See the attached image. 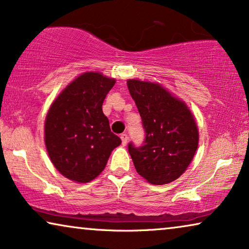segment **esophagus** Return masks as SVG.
I'll use <instances>...</instances> for the list:
<instances>
[{
	"label": "esophagus",
	"mask_w": 249,
	"mask_h": 249,
	"mask_svg": "<svg viewBox=\"0 0 249 249\" xmlns=\"http://www.w3.org/2000/svg\"><path fill=\"white\" fill-rule=\"evenodd\" d=\"M120 138H121L122 145H124V146L127 145V142H128V135H127V133H122V135L120 136Z\"/></svg>",
	"instance_id": "esophagus-1"
}]
</instances>
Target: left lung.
<instances>
[{
  "instance_id": "1",
  "label": "left lung",
  "mask_w": 249,
  "mask_h": 249,
  "mask_svg": "<svg viewBox=\"0 0 249 249\" xmlns=\"http://www.w3.org/2000/svg\"><path fill=\"white\" fill-rule=\"evenodd\" d=\"M145 129L143 145H128L133 165L147 182L163 185L189 167L199 143L196 120L183 101L158 83L128 80Z\"/></svg>"
}]
</instances>
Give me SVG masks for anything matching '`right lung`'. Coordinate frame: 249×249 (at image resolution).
<instances>
[{"label":"right lung","mask_w":249,"mask_h":249,"mask_svg":"<svg viewBox=\"0 0 249 249\" xmlns=\"http://www.w3.org/2000/svg\"><path fill=\"white\" fill-rule=\"evenodd\" d=\"M116 80L88 71L67 85L47 113L45 143L60 174L89 183L101 174L121 139L111 132L102 104Z\"/></svg>","instance_id":"add662e5"}]
</instances>
